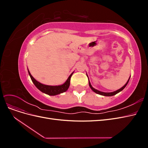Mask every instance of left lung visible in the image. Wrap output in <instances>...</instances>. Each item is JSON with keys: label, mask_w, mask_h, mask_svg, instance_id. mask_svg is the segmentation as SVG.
Wrapping results in <instances>:
<instances>
[{"label": "left lung", "mask_w": 148, "mask_h": 148, "mask_svg": "<svg viewBox=\"0 0 148 148\" xmlns=\"http://www.w3.org/2000/svg\"><path fill=\"white\" fill-rule=\"evenodd\" d=\"M130 78V77L129 78V79H128V80L127 81V82L126 83V84H125L123 87H122L120 89H118V90H117V91H114V92H102V91L97 90V89H95V88H94L91 86V84L90 82H89V87L91 88V89H92V90L94 92H95L98 94V95H102V96H114V95H115L116 94L119 93V92L122 91L123 90V89L125 87H126V86H127L128 83V82H129Z\"/></svg>", "instance_id": "left-lung-1"}]
</instances>
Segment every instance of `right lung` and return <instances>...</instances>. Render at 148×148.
<instances>
[{"label":"right lung","instance_id":"right-lung-1","mask_svg":"<svg viewBox=\"0 0 148 148\" xmlns=\"http://www.w3.org/2000/svg\"><path fill=\"white\" fill-rule=\"evenodd\" d=\"M28 73L30 76V78L32 80L33 83L36 86L39 90L41 91V92L47 94L48 95L50 96H55L59 95L60 93L64 92H65L67 89H69L70 86V78L71 75L73 73V72L71 73L68 79H66V81L63 84L61 85H59V86H49V85H46V84H43L41 83H39V82L36 81L33 77V76L31 75L29 71L28 70Z\"/></svg>","mask_w":148,"mask_h":148}]
</instances>
